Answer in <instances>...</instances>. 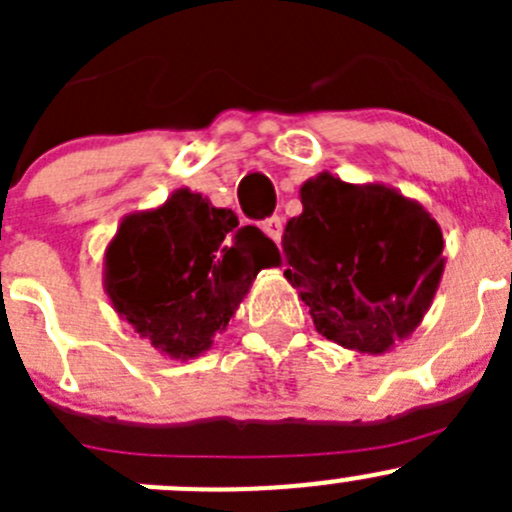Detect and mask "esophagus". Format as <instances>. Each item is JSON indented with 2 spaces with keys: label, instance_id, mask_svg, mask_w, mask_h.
<instances>
[{
  "label": "esophagus",
  "instance_id": "34e87169",
  "mask_svg": "<svg viewBox=\"0 0 512 512\" xmlns=\"http://www.w3.org/2000/svg\"><path fill=\"white\" fill-rule=\"evenodd\" d=\"M262 230H265L267 237H272L275 242L282 240V232H285V225H282V218L280 215H275V218H267L265 223H262Z\"/></svg>",
  "mask_w": 512,
  "mask_h": 512
}]
</instances>
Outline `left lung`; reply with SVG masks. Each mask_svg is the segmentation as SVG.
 Listing matches in <instances>:
<instances>
[{"label": "left lung", "mask_w": 512, "mask_h": 512, "mask_svg": "<svg viewBox=\"0 0 512 512\" xmlns=\"http://www.w3.org/2000/svg\"><path fill=\"white\" fill-rule=\"evenodd\" d=\"M299 200L302 215L282 240L285 277L314 329L352 352H391L416 332L441 285V227L401 190L329 170L304 180Z\"/></svg>", "instance_id": "left-lung-1"}]
</instances>
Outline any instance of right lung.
<instances>
[{
	"label": "right lung",
	"mask_w": 512,
	"mask_h": 512,
	"mask_svg": "<svg viewBox=\"0 0 512 512\" xmlns=\"http://www.w3.org/2000/svg\"><path fill=\"white\" fill-rule=\"evenodd\" d=\"M280 262L265 232L178 188L158 208L121 220L103 252V289L160 356L188 361L225 332L257 272Z\"/></svg>",
	"instance_id": "1"
}]
</instances>
